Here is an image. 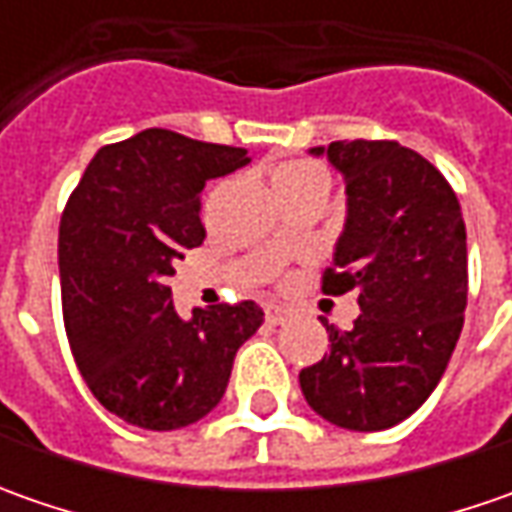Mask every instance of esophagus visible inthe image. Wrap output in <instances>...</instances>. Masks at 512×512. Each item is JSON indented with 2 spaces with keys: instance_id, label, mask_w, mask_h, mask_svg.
Instances as JSON below:
<instances>
[{
  "instance_id": "obj_1",
  "label": "esophagus",
  "mask_w": 512,
  "mask_h": 512,
  "mask_svg": "<svg viewBox=\"0 0 512 512\" xmlns=\"http://www.w3.org/2000/svg\"><path fill=\"white\" fill-rule=\"evenodd\" d=\"M265 319H267V325H285L287 319H290V310L282 305H267Z\"/></svg>"
}]
</instances>
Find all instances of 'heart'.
Instances as JSON below:
<instances>
[{"instance_id": "heart-1", "label": "heart", "mask_w": 512, "mask_h": 512, "mask_svg": "<svg viewBox=\"0 0 512 512\" xmlns=\"http://www.w3.org/2000/svg\"><path fill=\"white\" fill-rule=\"evenodd\" d=\"M310 187L327 190V173L313 162H285L273 170V190L279 199H285L290 193H302Z\"/></svg>"}]
</instances>
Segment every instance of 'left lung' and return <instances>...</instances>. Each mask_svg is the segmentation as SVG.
Segmentation results:
<instances>
[{"mask_svg":"<svg viewBox=\"0 0 512 512\" xmlns=\"http://www.w3.org/2000/svg\"><path fill=\"white\" fill-rule=\"evenodd\" d=\"M344 176L347 219L322 290H356L350 330L299 373L307 404L344 430H387L416 413L447 370L467 307L459 199L416 150L387 139L313 148Z\"/></svg>","mask_w":512,"mask_h":512,"instance_id":"1","label":"left lung"}]
</instances>
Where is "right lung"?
Masks as SVG:
<instances>
[{
	"mask_svg": "<svg viewBox=\"0 0 512 512\" xmlns=\"http://www.w3.org/2000/svg\"><path fill=\"white\" fill-rule=\"evenodd\" d=\"M245 148L148 128L102 148L59 225L70 353L90 393L145 430L199 422L225 396L236 350L259 330L256 302L193 307L182 319L168 276L205 242L207 179L247 165Z\"/></svg>",
	"mask_w": 512,
	"mask_h": 512,
	"instance_id": "obj_1",
	"label": "right lung"
}]
</instances>
